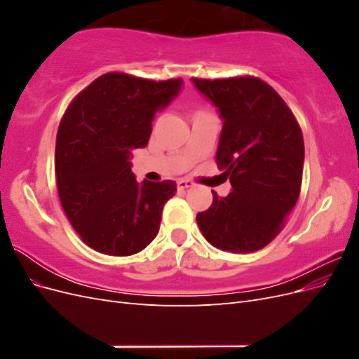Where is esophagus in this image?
<instances>
[{
	"instance_id": "esophagus-1",
	"label": "esophagus",
	"mask_w": 359,
	"mask_h": 359,
	"mask_svg": "<svg viewBox=\"0 0 359 359\" xmlns=\"http://www.w3.org/2000/svg\"><path fill=\"white\" fill-rule=\"evenodd\" d=\"M177 187H178V190H189V189L194 187V184L189 180H181L177 182Z\"/></svg>"
}]
</instances>
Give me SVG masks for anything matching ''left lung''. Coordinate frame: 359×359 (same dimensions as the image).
<instances>
[{"label":"left lung","mask_w":359,"mask_h":359,"mask_svg":"<svg viewBox=\"0 0 359 359\" xmlns=\"http://www.w3.org/2000/svg\"><path fill=\"white\" fill-rule=\"evenodd\" d=\"M223 119L215 161L232 191L196 215L205 240L231 253L264 248L285 227L302 182L301 127L277 91L255 76L191 78Z\"/></svg>","instance_id":"1"}]
</instances>
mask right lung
I'll list each match as a JSON object with an SVG mask.
<instances>
[{
  "label": "right lung",
  "instance_id": "add662e5",
  "mask_svg": "<svg viewBox=\"0 0 359 359\" xmlns=\"http://www.w3.org/2000/svg\"><path fill=\"white\" fill-rule=\"evenodd\" d=\"M182 79L149 81L106 73L74 97L57 135L58 196L82 241L109 256L142 252L158 233L175 181L137 182L133 149L144 148L157 111L175 99Z\"/></svg>",
  "mask_w": 359,
  "mask_h": 359
}]
</instances>
